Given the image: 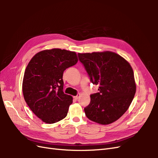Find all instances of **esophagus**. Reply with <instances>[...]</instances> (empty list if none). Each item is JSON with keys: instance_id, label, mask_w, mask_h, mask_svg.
<instances>
[{"instance_id": "esophagus-1", "label": "esophagus", "mask_w": 158, "mask_h": 158, "mask_svg": "<svg viewBox=\"0 0 158 158\" xmlns=\"http://www.w3.org/2000/svg\"><path fill=\"white\" fill-rule=\"evenodd\" d=\"M80 97V94H78L77 95H76V96H74V98L75 99H76V100H77V99H79V98Z\"/></svg>"}]
</instances>
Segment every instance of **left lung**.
<instances>
[{"label":"left lung","mask_w":158,"mask_h":158,"mask_svg":"<svg viewBox=\"0 0 158 158\" xmlns=\"http://www.w3.org/2000/svg\"><path fill=\"white\" fill-rule=\"evenodd\" d=\"M78 55L91 82L99 85V92L90 95V103L84 108L85 115L101 125L116 121L127 111L136 93L132 66L111 51Z\"/></svg>","instance_id":"left-lung-1"}]
</instances>
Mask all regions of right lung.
Instances as JSON below:
<instances>
[{
    "instance_id": "add662e5",
    "label": "right lung",
    "mask_w": 158,
    "mask_h": 158,
    "mask_svg": "<svg viewBox=\"0 0 158 158\" xmlns=\"http://www.w3.org/2000/svg\"><path fill=\"white\" fill-rule=\"evenodd\" d=\"M78 60L75 52L55 48L40 51L28 63L22 82L23 98L44 123H55L67 115L73 98L63 92V75Z\"/></svg>"
}]
</instances>
